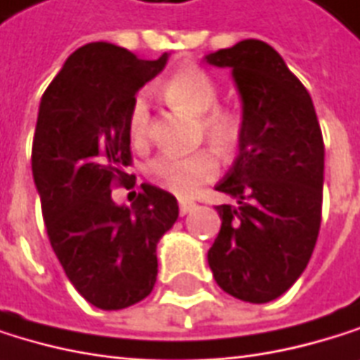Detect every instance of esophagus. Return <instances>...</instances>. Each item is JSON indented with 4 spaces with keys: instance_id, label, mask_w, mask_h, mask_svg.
<instances>
[{
    "instance_id": "obj_1",
    "label": "esophagus",
    "mask_w": 360,
    "mask_h": 360,
    "mask_svg": "<svg viewBox=\"0 0 360 360\" xmlns=\"http://www.w3.org/2000/svg\"><path fill=\"white\" fill-rule=\"evenodd\" d=\"M194 209H196V202H192V200H179V213H181V215H188Z\"/></svg>"
}]
</instances>
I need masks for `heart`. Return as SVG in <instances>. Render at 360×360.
I'll return each instance as SVG.
<instances>
[{
	"mask_svg": "<svg viewBox=\"0 0 360 360\" xmlns=\"http://www.w3.org/2000/svg\"><path fill=\"white\" fill-rule=\"evenodd\" d=\"M166 98L192 115H198V134L221 155H235L243 139V119L233 110L213 108L217 89L209 76L196 68L174 72L164 85ZM127 130L134 145H145L149 136V100L139 94L127 115ZM219 172L217 155L200 149L190 155L162 153L147 164L149 181L176 196H192L200 186L213 181Z\"/></svg>",
	"mask_w": 360,
	"mask_h": 360,
	"instance_id": "heart-1",
	"label": "heart"
}]
</instances>
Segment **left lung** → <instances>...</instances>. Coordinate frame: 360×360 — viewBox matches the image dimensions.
I'll return each instance as SVG.
<instances>
[{
    "label": "left lung",
    "mask_w": 360,
    "mask_h": 360,
    "mask_svg": "<svg viewBox=\"0 0 360 360\" xmlns=\"http://www.w3.org/2000/svg\"><path fill=\"white\" fill-rule=\"evenodd\" d=\"M205 61L230 68L243 119L239 155L215 186L237 205L215 207L221 228L207 260L224 292L269 303L301 277L316 248L324 184L320 123L307 89L266 42L241 40Z\"/></svg>",
    "instance_id": "left-lung-1"
}]
</instances>
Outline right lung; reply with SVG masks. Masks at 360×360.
Returning <instances> with one entry per match:
<instances>
[{"label":"right lung","mask_w":360,"mask_h":360,"mask_svg":"<svg viewBox=\"0 0 360 360\" xmlns=\"http://www.w3.org/2000/svg\"><path fill=\"white\" fill-rule=\"evenodd\" d=\"M168 53L139 59L110 42L76 49L40 100L32 172L51 248L72 286L100 309L151 295L158 243L179 217L176 198L151 184L130 205L112 200L130 166L127 115Z\"/></svg>","instance_id":"obj_1"}]
</instances>
